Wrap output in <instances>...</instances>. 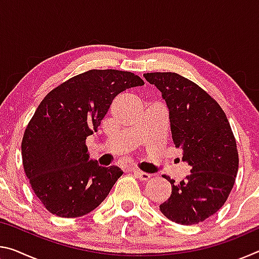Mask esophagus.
<instances>
[{"instance_id": "esophagus-1", "label": "esophagus", "mask_w": 259, "mask_h": 259, "mask_svg": "<svg viewBox=\"0 0 259 259\" xmlns=\"http://www.w3.org/2000/svg\"><path fill=\"white\" fill-rule=\"evenodd\" d=\"M131 171L135 174V176H137L140 181H148L151 178V175L144 171H140L139 169H131Z\"/></svg>"}]
</instances>
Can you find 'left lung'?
I'll return each mask as SVG.
<instances>
[{
	"label": "left lung",
	"instance_id": "1",
	"mask_svg": "<svg viewBox=\"0 0 259 259\" xmlns=\"http://www.w3.org/2000/svg\"><path fill=\"white\" fill-rule=\"evenodd\" d=\"M169 108L175 146L191 165L185 181L171 184V195L160 204L177 224L194 225L216 213L226 202L239 169L236 142L224 111L194 82L171 72L145 73Z\"/></svg>",
	"mask_w": 259,
	"mask_h": 259
}]
</instances>
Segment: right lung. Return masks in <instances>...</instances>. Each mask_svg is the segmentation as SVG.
<instances>
[{
    "label": "right lung",
    "mask_w": 259,
    "mask_h": 259,
    "mask_svg": "<svg viewBox=\"0 0 259 259\" xmlns=\"http://www.w3.org/2000/svg\"><path fill=\"white\" fill-rule=\"evenodd\" d=\"M144 85L134 73L90 69L48 94L26 126L21 155L26 176L48 211L64 218L89 213L122 176L117 166L89 160L85 139L125 89Z\"/></svg>",
    "instance_id": "right-lung-1"
}]
</instances>
